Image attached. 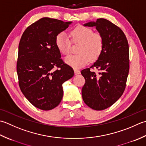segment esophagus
<instances>
[{"instance_id": "34e87169", "label": "esophagus", "mask_w": 146, "mask_h": 146, "mask_svg": "<svg viewBox=\"0 0 146 146\" xmlns=\"http://www.w3.org/2000/svg\"><path fill=\"white\" fill-rule=\"evenodd\" d=\"M74 73H75V75H77V74H79L81 73V72L78 69H74Z\"/></svg>"}]
</instances>
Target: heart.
<instances>
[{"instance_id":"heart-1","label":"heart","mask_w":146,"mask_h":146,"mask_svg":"<svg viewBox=\"0 0 146 146\" xmlns=\"http://www.w3.org/2000/svg\"><path fill=\"white\" fill-rule=\"evenodd\" d=\"M74 43H80L77 55L66 56L64 61L67 65L75 69L84 67L90 60L94 61L99 58L103 49L104 42L102 35L94 33L92 29L83 26H78L70 33ZM55 44L58 51L63 55L70 53L71 42L64 32L56 35Z\"/></svg>"}]
</instances>
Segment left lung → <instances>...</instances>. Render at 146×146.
<instances>
[{
	"instance_id": "left-lung-1",
	"label": "left lung",
	"mask_w": 146,
	"mask_h": 146,
	"mask_svg": "<svg viewBox=\"0 0 146 146\" xmlns=\"http://www.w3.org/2000/svg\"><path fill=\"white\" fill-rule=\"evenodd\" d=\"M84 26L95 27L102 35L104 46L102 54L90 68H96L98 74L83 69L85 79L82 88L84 103L95 110H103L111 106L122 95L129 71V48L122 30L108 20L100 18Z\"/></svg>"
}]
</instances>
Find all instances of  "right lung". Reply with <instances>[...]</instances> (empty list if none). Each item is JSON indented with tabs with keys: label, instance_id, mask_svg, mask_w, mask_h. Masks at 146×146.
<instances>
[{
	"label": "right lung",
	"instance_id": "1",
	"mask_svg": "<svg viewBox=\"0 0 146 146\" xmlns=\"http://www.w3.org/2000/svg\"><path fill=\"white\" fill-rule=\"evenodd\" d=\"M72 22L43 17L26 28L20 40L17 62L19 85L35 107L50 110L60 104L63 83L74 76L62 61L55 44L56 35ZM55 67L59 68L55 70Z\"/></svg>",
	"mask_w": 146,
	"mask_h": 146
}]
</instances>
